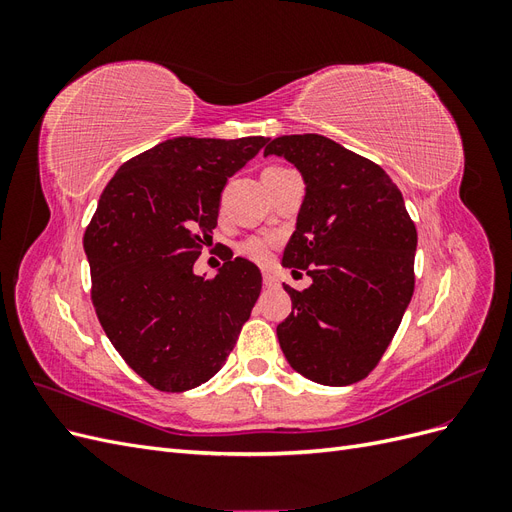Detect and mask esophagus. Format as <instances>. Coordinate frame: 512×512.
Returning <instances> with one entry per match:
<instances>
[{
  "mask_svg": "<svg viewBox=\"0 0 512 512\" xmlns=\"http://www.w3.org/2000/svg\"><path fill=\"white\" fill-rule=\"evenodd\" d=\"M262 284H265L267 288H277V286H280V282H277V277L271 271L262 273Z\"/></svg>",
  "mask_w": 512,
  "mask_h": 512,
  "instance_id": "34e87169",
  "label": "esophagus"
}]
</instances>
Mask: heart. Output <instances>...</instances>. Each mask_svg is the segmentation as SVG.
I'll return each instance as SVG.
<instances>
[{
	"mask_svg": "<svg viewBox=\"0 0 512 512\" xmlns=\"http://www.w3.org/2000/svg\"><path fill=\"white\" fill-rule=\"evenodd\" d=\"M241 254H245L250 260H256V262H265L271 254V243L267 239H258V237H252L241 243Z\"/></svg>",
	"mask_w": 512,
	"mask_h": 512,
	"instance_id": "obj_1",
	"label": "heart"
}]
</instances>
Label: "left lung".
<instances>
[{"instance_id": "left-lung-1", "label": "left lung", "mask_w": 512, "mask_h": 512, "mask_svg": "<svg viewBox=\"0 0 512 512\" xmlns=\"http://www.w3.org/2000/svg\"><path fill=\"white\" fill-rule=\"evenodd\" d=\"M265 156L297 166L305 198L282 265L312 286H284L292 312L277 324L290 367L346 386L378 365L414 292L416 228L393 179L320 134L273 138ZM292 271V273H294Z\"/></svg>"}]
</instances>
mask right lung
<instances>
[{
  "mask_svg": "<svg viewBox=\"0 0 512 512\" xmlns=\"http://www.w3.org/2000/svg\"><path fill=\"white\" fill-rule=\"evenodd\" d=\"M265 136H177L123 164L85 230L91 301L106 337L153 389L183 393L213 378L262 288L254 262L226 256L194 273L218 226L226 181Z\"/></svg>",
  "mask_w": 512,
  "mask_h": 512,
  "instance_id": "add662e5",
  "label": "right lung"
}]
</instances>
